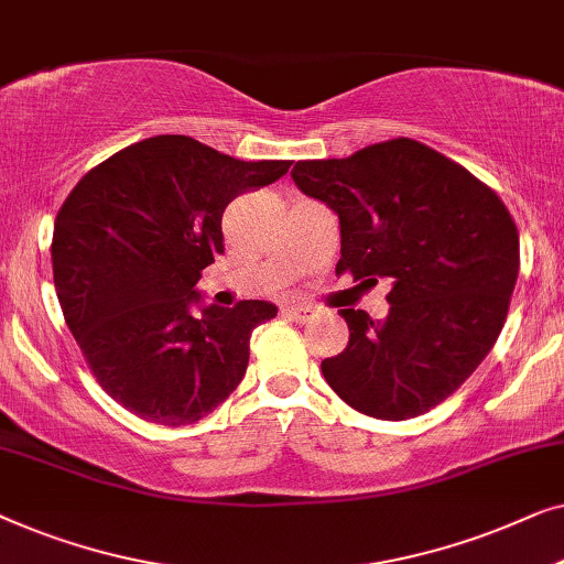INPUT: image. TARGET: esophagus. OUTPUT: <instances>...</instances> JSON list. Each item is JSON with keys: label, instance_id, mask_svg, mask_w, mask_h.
Masks as SVG:
<instances>
[{"label": "esophagus", "instance_id": "esophagus-1", "mask_svg": "<svg viewBox=\"0 0 564 564\" xmlns=\"http://www.w3.org/2000/svg\"><path fill=\"white\" fill-rule=\"evenodd\" d=\"M285 314H289L291 319H296V322H306V319H312V316H314V306L289 304V306H285Z\"/></svg>", "mask_w": 564, "mask_h": 564}]
</instances>
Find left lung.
<instances>
[{"label":"left lung","mask_w":564,"mask_h":564,"mask_svg":"<svg viewBox=\"0 0 564 564\" xmlns=\"http://www.w3.org/2000/svg\"><path fill=\"white\" fill-rule=\"evenodd\" d=\"M301 194L339 219L337 273L391 283L388 314L343 308L350 343L322 372L360 414L403 422L455 393L501 335L519 279L509 209L470 171L409 138L299 161Z\"/></svg>","instance_id":"obj_1"}]
</instances>
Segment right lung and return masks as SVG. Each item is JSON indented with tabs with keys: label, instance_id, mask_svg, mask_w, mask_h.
<instances>
[{
	"label": "right lung",
	"instance_id": "1",
	"mask_svg": "<svg viewBox=\"0 0 564 564\" xmlns=\"http://www.w3.org/2000/svg\"><path fill=\"white\" fill-rule=\"evenodd\" d=\"M289 161H237L186 134L120 150L78 181L53 225V281L99 386L140 419L199 422L240 386L271 301L204 304L196 283L225 252L221 214Z\"/></svg>",
	"mask_w": 564,
	"mask_h": 564
}]
</instances>
